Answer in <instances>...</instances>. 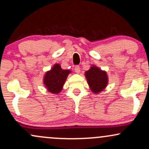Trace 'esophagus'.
<instances>
[{"label":"esophagus","instance_id":"obj_1","mask_svg":"<svg viewBox=\"0 0 149 149\" xmlns=\"http://www.w3.org/2000/svg\"><path fill=\"white\" fill-rule=\"evenodd\" d=\"M75 69V71H76V73H79L80 72V66H76L74 68Z\"/></svg>","mask_w":149,"mask_h":149}]
</instances>
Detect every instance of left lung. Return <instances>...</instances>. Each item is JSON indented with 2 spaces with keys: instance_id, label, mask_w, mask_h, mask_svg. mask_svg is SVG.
I'll list each match as a JSON object with an SVG mask.
<instances>
[{
  "instance_id": "1",
  "label": "left lung",
  "mask_w": 149,
  "mask_h": 149,
  "mask_svg": "<svg viewBox=\"0 0 149 149\" xmlns=\"http://www.w3.org/2000/svg\"><path fill=\"white\" fill-rule=\"evenodd\" d=\"M85 75L90 90L93 93H100L107 86L109 81L107 73L97 66L92 65L90 69L85 73Z\"/></svg>"
}]
</instances>
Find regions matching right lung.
I'll return each instance as SVG.
<instances>
[{
	"label": "right lung",
	"instance_id": "add662e5",
	"mask_svg": "<svg viewBox=\"0 0 149 149\" xmlns=\"http://www.w3.org/2000/svg\"><path fill=\"white\" fill-rule=\"evenodd\" d=\"M69 70H64L59 64H55L52 69L47 71L43 78V83L47 91L52 94L59 93L62 90Z\"/></svg>",
	"mask_w": 149,
	"mask_h": 149
}]
</instances>
